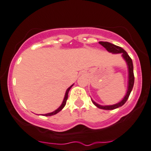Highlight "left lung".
<instances>
[{"label": "left lung", "mask_w": 151, "mask_h": 151, "mask_svg": "<svg viewBox=\"0 0 151 151\" xmlns=\"http://www.w3.org/2000/svg\"><path fill=\"white\" fill-rule=\"evenodd\" d=\"M100 44L103 47H105L106 49V50L112 53H122V57L124 58V60L126 61L127 65L128 68V86H127V91L126 95L124 97L123 99L120 101V102L117 103V104H113V105H108V106H102L100 105V104H97L96 102L91 100L92 103L96 106L97 107H98L99 109H106V110H112V109H115L116 108L120 107L122 106L124 104L126 103V101H127L128 98H129V95H130V92L133 89V85H134V74H133V61L131 60V58L129 57V55L127 54L126 51L124 50L123 48H122L121 47H118V46L115 45L113 44L109 43L107 42H100Z\"/></svg>", "instance_id": "8db88e82"}]
</instances>
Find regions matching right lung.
<instances>
[{
  "label": "right lung",
  "instance_id": "obj_1",
  "mask_svg": "<svg viewBox=\"0 0 151 151\" xmlns=\"http://www.w3.org/2000/svg\"><path fill=\"white\" fill-rule=\"evenodd\" d=\"M73 85H74V84H73ZM73 85H71V86L69 87V88H68L67 90H66V92H65V95L64 99H63V103H62L61 106H60V107H59L58 109H56V110H55V111H53V112H50V113L45 114V115H43L44 116H51V115H56V113H58L59 112H60V111H61L62 109H63V108H64V106H65V104H66V101H67V99H68V91H69V90L71 89V87L73 86Z\"/></svg>",
  "mask_w": 151,
  "mask_h": 151
}]
</instances>
